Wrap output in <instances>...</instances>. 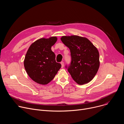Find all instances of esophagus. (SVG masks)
Here are the masks:
<instances>
[{
	"mask_svg": "<svg viewBox=\"0 0 124 124\" xmlns=\"http://www.w3.org/2000/svg\"><path fill=\"white\" fill-rule=\"evenodd\" d=\"M61 64L62 65V68H63V67H64V62L63 61L61 62Z\"/></svg>",
	"mask_w": 124,
	"mask_h": 124,
	"instance_id": "34e87169",
	"label": "esophagus"
}]
</instances>
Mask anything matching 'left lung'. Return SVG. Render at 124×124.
Segmentation results:
<instances>
[{"instance_id":"8db88e82","label":"left lung","mask_w":124,"mask_h":124,"mask_svg":"<svg viewBox=\"0 0 124 124\" xmlns=\"http://www.w3.org/2000/svg\"><path fill=\"white\" fill-rule=\"evenodd\" d=\"M61 40L70 50L72 61L68 71L73 79L79 85L89 82L100 67L97 47L87 38L77 35L64 36Z\"/></svg>"}]
</instances>
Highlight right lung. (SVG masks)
Returning a JSON list of instances; mask_svg holds the SVG:
<instances>
[{
	"mask_svg": "<svg viewBox=\"0 0 124 124\" xmlns=\"http://www.w3.org/2000/svg\"><path fill=\"white\" fill-rule=\"evenodd\" d=\"M57 40L56 37L41 38L29 46L24 60V66L29 77L35 82L46 85L54 78L61 64L55 61L51 47Z\"/></svg>",
	"mask_w": 124,
	"mask_h": 124,
	"instance_id": "1",
	"label": "right lung"
}]
</instances>
